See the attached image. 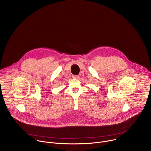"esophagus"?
<instances>
[{
	"label": "esophagus",
	"mask_w": 151,
	"mask_h": 151,
	"mask_svg": "<svg viewBox=\"0 0 151 151\" xmlns=\"http://www.w3.org/2000/svg\"><path fill=\"white\" fill-rule=\"evenodd\" d=\"M72 78H73V79H78L79 78V76L78 75H73L72 76Z\"/></svg>",
	"instance_id": "1"
}]
</instances>
